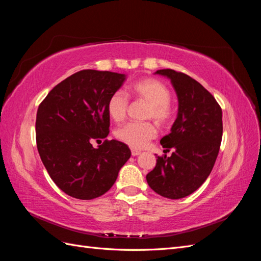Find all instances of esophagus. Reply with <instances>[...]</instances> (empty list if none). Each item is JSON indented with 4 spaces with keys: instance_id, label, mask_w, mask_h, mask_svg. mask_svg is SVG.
Returning <instances> with one entry per match:
<instances>
[{
    "instance_id": "34e87169",
    "label": "esophagus",
    "mask_w": 261,
    "mask_h": 261,
    "mask_svg": "<svg viewBox=\"0 0 261 261\" xmlns=\"http://www.w3.org/2000/svg\"><path fill=\"white\" fill-rule=\"evenodd\" d=\"M138 154H140V151H139V150H137V149H132V155H134V156H135V155H138Z\"/></svg>"
}]
</instances>
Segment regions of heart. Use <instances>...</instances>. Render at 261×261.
Here are the masks:
<instances>
[{"mask_svg": "<svg viewBox=\"0 0 261 261\" xmlns=\"http://www.w3.org/2000/svg\"><path fill=\"white\" fill-rule=\"evenodd\" d=\"M130 92L137 99L148 102L145 118H152L161 126L169 125L174 116L171 105V91L167 86L154 78H143L134 83ZM129 106L126 94L117 90L108 100L107 111L115 123L123 122ZM116 138L133 148H144L150 140L156 136V127L152 122H130L115 132Z\"/></svg>", "mask_w": 261, "mask_h": 261, "instance_id": "b5f03b06", "label": "heart"}]
</instances>
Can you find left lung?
<instances>
[{"instance_id":"8db88e82","label":"left lung","mask_w":261,"mask_h":261,"mask_svg":"<svg viewBox=\"0 0 261 261\" xmlns=\"http://www.w3.org/2000/svg\"><path fill=\"white\" fill-rule=\"evenodd\" d=\"M155 74L171 80L178 113L171 133L160 140L165 153L171 149L173 152L158 155L146 178L156 194L179 199L197 191L212 171L222 140V110L215 97L188 75L170 68Z\"/></svg>"}]
</instances>
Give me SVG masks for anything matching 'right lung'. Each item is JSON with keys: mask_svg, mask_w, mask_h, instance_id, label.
Returning a JSON list of instances; mask_svg holds the SVG:
<instances>
[{"mask_svg": "<svg viewBox=\"0 0 261 261\" xmlns=\"http://www.w3.org/2000/svg\"><path fill=\"white\" fill-rule=\"evenodd\" d=\"M124 74L80 70L61 82L38 108L36 140L50 177L70 197L90 200L113 186L130 150L109 135L108 100L121 88Z\"/></svg>", "mask_w": 261, "mask_h": 261, "instance_id": "1", "label": "right lung"}]
</instances>
